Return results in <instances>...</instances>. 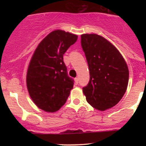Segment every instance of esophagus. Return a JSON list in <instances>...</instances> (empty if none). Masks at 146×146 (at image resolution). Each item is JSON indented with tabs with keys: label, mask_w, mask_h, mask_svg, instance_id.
Segmentation results:
<instances>
[{
	"label": "esophagus",
	"mask_w": 146,
	"mask_h": 146,
	"mask_svg": "<svg viewBox=\"0 0 146 146\" xmlns=\"http://www.w3.org/2000/svg\"><path fill=\"white\" fill-rule=\"evenodd\" d=\"M75 83L77 84H78V83H79V78H75Z\"/></svg>",
	"instance_id": "esophagus-1"
}]
</instances>
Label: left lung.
Wrapping results in <instances>:
<instances>
[{
    "mask_svg": "<svg viewBox=\"0 0 146 146\" xmlns=\"http://www.w3.org/2000/svg\"><path fill=\"white\" fill-rule=\"evenodd\" d=\"M81 45L90 73L88 84L82 88L86 101L100 110L112 108L126 91L128 66L118 50L99 35H82Z\"/></svg>",
    "mask_w": 146,
    "mask_h": 146,
    "instance_id": "left-lung-1",
    "label": "left lung"
}]
</instances>
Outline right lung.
Segmentation results:
<instances>
[{"label":"right lung","mask_w":146,"mask_h":146,"mask_svg":"<svg viewBox=\"0 0 146 146\" xmlns=\"http://www.w3.org/2000/svg\"><path fill=\"white\" fill-rule=\"evenodd\" d=\"M78 40L76 35L56 30L46 36L33 53L27 74V86L35 104L56 112L64 104L74 80L68 75L63 55Z\"/></svg>","instance_id":"right-lung-1"}]
</instances>
